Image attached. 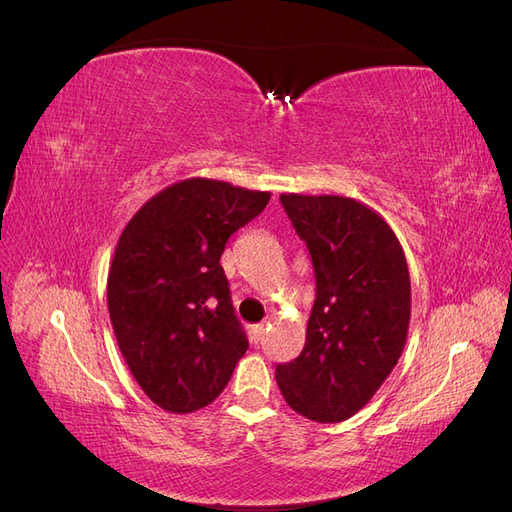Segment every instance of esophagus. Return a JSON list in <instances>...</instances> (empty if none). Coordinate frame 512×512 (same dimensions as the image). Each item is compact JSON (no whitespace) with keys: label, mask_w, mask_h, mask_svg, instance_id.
<instances>
[{"label":"esophagus","mask_w":512,"mask_h":512,"mask_svg":"<svg viewBox=\"0 0 512 512\" xmlns=\"http://www.w3.org/2000/svg\"><path fill=\"white\" fill-rule=\"evenodd\" d=\"M265 333H267V324H256V327H254V339H256V342H258V339L265 337Z\"/></svg>","instance_id":"obj_1"}]
</instances>
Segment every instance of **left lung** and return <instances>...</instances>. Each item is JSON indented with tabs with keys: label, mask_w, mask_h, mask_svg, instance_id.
I'll use <instances>...</instances> for the list:
<instances>
[{
	"label": "left lung",
	"mask_w": 512,
	"mask_h": 512,
	"mask_svg": "<svg viewBox=\"0 0 512 512\" xmlns=\"http://www.w3.org/2000/svg\"><path fill=\"white\" fill-rule=\"evenodd\" d=\"M307 243L316 301L305 346L277 365L286 404L316 423H339L369 404L397 365L410 327L404 247L378 211L335 194H282Z\"/></svg>",
	"instance_id": "obj_1"
}]
</instances>
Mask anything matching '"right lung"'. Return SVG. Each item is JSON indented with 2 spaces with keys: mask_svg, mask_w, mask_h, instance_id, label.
<instances>
[{
  "mask_svg": "<svg viewBox=\"0 0 512 512\" xmlns=\"http://www.w3.org/2000/svg\"><path fill=\"white\" fill-rule=\"evenodd\" d=\"M269 198L192 177L151 196L123 228L108 271V314L134 380L162 410L209 406L245 354L220 258Z\"/></svg>",
  "mask_w": 512,
  "mask_h": 512,
  "instance_id": "add662e5",
  "label": "right lung"
}]
</instances>
